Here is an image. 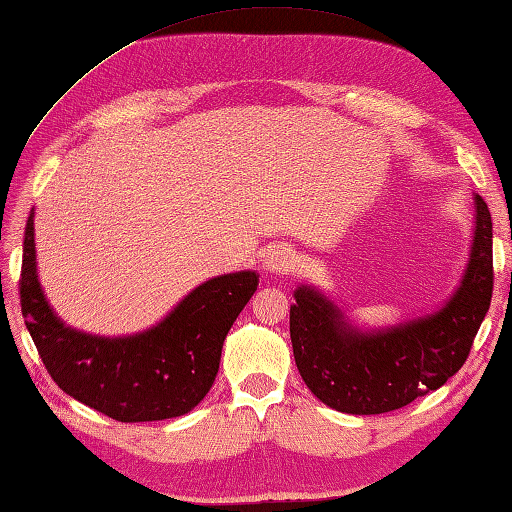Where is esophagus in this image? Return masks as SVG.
<instances>
[{
  "mask_svg": "<svg viewBox=\"0 0 512 512\" xmlns=\"http://www.w3.org/2000/svg\"><path fill=\"white\" fill-rule=\"evenodd\" d=\"M295 267V252L287 245H274L265 256V269L269 274H287Z\"/></svg>",
  "mask_w": 512,
  "mask_h": 512,
  "instance_id": "obj_1",
  "label": "esophagus"
}]
</instances>
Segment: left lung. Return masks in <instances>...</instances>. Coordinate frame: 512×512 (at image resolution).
I'll use <instances>...</instances> for the list:
<instances>
[{
	"label": "left lung",
	"mask_w": 512,
	"mask_h": 512,
	"mask_svg": "<svg viewBox=\"0 0 512 512\" xmlns=\"http://www.w3.org/2000/svg\"><path fill=\"white\" fill-rule=\"evenodd\" d=\"M467 269L440 311L379 331L352 326L315 287L293 291L295 366L317 399L344 414H383L438 390L467 361L493 295V223L475 195Z\"/></svg>",
	"instance_id": "8db88e82"
}]
</instances>
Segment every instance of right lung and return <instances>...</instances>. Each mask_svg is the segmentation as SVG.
I'll return each instance as SVG.
<instances>
[{
  "label": "right lung",
  "mask_w": 512,
  "mask_h": 512,
  "mask_svg": "<svg viewBox=\"0 0 512 512\" xmlns=\"http://www.w3.org/2000/svg\"><path fill=\"white\" fill-rule=\"evenodd\" d=\"M258 287L256 271L210 278L160 324L127 337H100L65 326L37 276L34 212L21 260V313L59 388L120 423L184 416L203 401L219 372L225 335Z\"/></svg>",
  "instance_id": "add662e5"
}]
</instances>
